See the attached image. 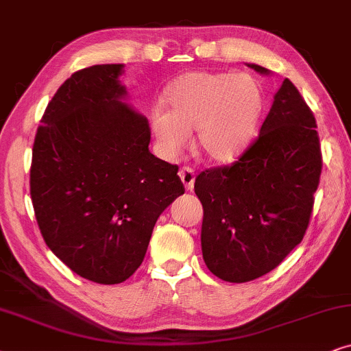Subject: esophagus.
<instances>
[{"mask_svg":"<svg viewBox=\"0 0 351 351\" xmlns=\"http://www.w3.org/2000/svg\"><path fill=\"white\" fill-rule=\"evenodd\" d=\"M178 175H180L181 181H183L184 188L188 189V191H193L194 189V180H195L193 168H191V167H183L180 170Z\"/></svg>","mask_w":351,"mask_h":351,"instance_id":"esophagus-1","label":"esophagus"}]
</instances>
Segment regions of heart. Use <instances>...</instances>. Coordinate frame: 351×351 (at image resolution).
I'll list each match as a JSON object with an SVG mask.
<instances>
[{
    "mask_svg": "<svg viewBox=\"0 0 351 351\" xmlns=\"http://www.w3.org/2000/svg\"><path fill=\"white\" fill-rule=\"evenodd\" d=\"M167 112L152 115V130L168 154L178 152L195 130V149L213 163L239 158L254 138L263 91L250 73L189 72L165 95Z\"/></svg>",
    "mask_w": 351,
    "mask_h": 351,
    "instance_id": "1",
    "label": "heart"
}]
</instances>
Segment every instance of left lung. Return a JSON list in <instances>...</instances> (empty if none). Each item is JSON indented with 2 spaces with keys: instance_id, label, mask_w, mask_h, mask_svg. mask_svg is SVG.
I'll return each instance as SVG.
<instances>
[{
  "instance_id": "1",
  "label": "left lung",
  "mask_w": 351,
  "mask_h": 351,
  "mask_svg": "<svg viewBox=\"0 0 351 351\" xmlns=\"http://www.w3.org/2000/svg\"><path fill=\"white\" fill-rule=\"evenodd\" d=\"M256 72L269 70L247 64ZM322 168L316 120L282 82L258 138L231 165L195 178L204 207L202 255L215 276L249 282L274 269L305 236Z\"/></svg>"
}]
</instances>
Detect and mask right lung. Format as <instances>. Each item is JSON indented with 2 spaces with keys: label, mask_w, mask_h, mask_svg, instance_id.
Listing matches in <instances>:
<instances>
[{
  "label": "right lung",
  "mask_w": 351,
  "mask_h": 351,
  "mask_svg": "<svg viewBox=\"0 0 351 351\" xmlns=\"http://www.w3.org/2000/svg\"><path fill=\"white\" fill-rule=\"evenodd\" d=\"M123 64L67 78L36 130L30 195L41 236L78 276L127 281L160 213L184 194L178 165L149 152L151 128L123 102Z\"/></svg>",
  "instance_id": "add662e5"
}]
</instances>
